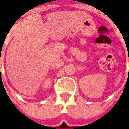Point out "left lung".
<instances>
[{
  "mask_svg": "<svg viewBox=\"0 0 129 129\" xmlns=\"http://www.w3.org/2000/svg\"><path fill=\"white\" fill-rule=\"evenodd\" d=\"M128 73H129V71H128Z\"/></svg>",
  "mask_w": 129,
  "mask_h": 129,
  "instance_id": "left-lung-1",
  "label": "left lung"
}]
</instances>
